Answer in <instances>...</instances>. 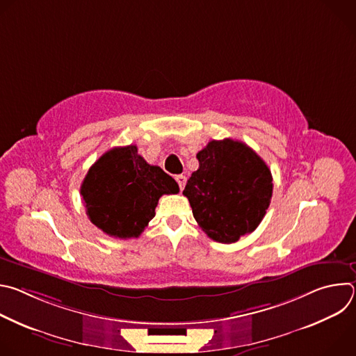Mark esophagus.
Listing matches in <instances>:
<instances>
[{"instance_id":"34e87169","label":"esophagus","mask_w":356,"mask_h":356,"mask_svg":"<svg viewBox=\"0 0 356 356\" xmlns=\"http://www.w3.org/2000/svg\"><path fill=\"white\" fill-rule=\"evenodd\" d=\"M176 181H177V184H179V187H180V190H183V188H184V186H186L187 177H186V176H183V175H180V176H177V177H176Z\"/></svg>"}]
</instances>
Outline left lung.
Returning <instances> with one entry per match:
<instances>
[{
  "mask_svg": "<svg viewBox=\"0 0 356 356\" xmlns=\"http://www.w3.org/2000/svg\"><path fill=\"white\" fill-rule=\"evenodd\" d=\"M198 169L183 194L193 216L211 239L234 243L258 228L270 204L272 173L246 143L211 140L197 154Z\"/></svg>",
  "mask_w": 356,
  "mask_h": 356,
  "instance_id": "1",
  "label": "left lung"
}]
</instances>
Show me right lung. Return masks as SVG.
Here are the masks:
<instances>
[{
  "mask_svg": "<svg viewBox=\"0 0 356 356\" xmlns=\"http://www.w3.org/2000/svg\"><path fill=\"white\" fill-rule=\"evenodd\" d=\"M80 193L90 221L110 236L127 239L143 232L159 198L177 194L179 184L128 145L106 152L88 169Z\"/></svg>",
  "mask_w": 356,
  "mask_h": 356,
  "instance_id": "right-lung-1",
  "label": "right lung"
}]
</instances>
